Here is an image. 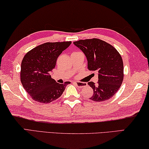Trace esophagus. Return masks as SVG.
<instances>
[{"mask_svg": "<svg viewBox=\"0 0 149 149\" xmlns=\"http://www.w3.org/2000/svg\"><path fill=\"white\" fill-rule=\"evenodd\" d=\"M74 84L78 87H84L86 85L84 83H81V82H74Z\"/></svg>", "mask_w": 149, "mask_h": 149, "instance_id": "1", "label": "esophagus"}]
</instances>
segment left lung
Returning a JSON list of instances; mask_svg holds the SVG:
<instances>
[{"mask_svg":"<svg viewBox=\"0 0 149 149\" xmlns=\"http://www.w3.org/2000/svg\"><path fill=\"white\" fill-rule=\"evenodd\" d=\"M74 44L86 55L88 70L98 72L97 83L88 82L93 90L89 99L97 102L109 100L119 90L123 80L121 54L110 44L98 38L79 40Z\"/></svg>","mask_w":149,"mask_h":149,"instance_id":"1","label":"left lung"}]
</instances>
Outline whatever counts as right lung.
I'll list each match as a JSON object with an SVG mask.
<instances>
[{"instance_id":"right-lung-1","label":"right lung","mask_w":149,"mask_h":149,"mask_svg":"<svg viewBox=\"0 0 149 149\" xmlns=\"http://www.w3.org/2000/svg\"><path fill=\"white\" fill-rule=\"evenodd\" d=\"M71 41L46 42L39 45L25 54L21 63L20 81L33 100L48 103L62 95L70 84H58L49 73L56 67L58 56L70 46Z\"/></svg>"}]
</instances>
